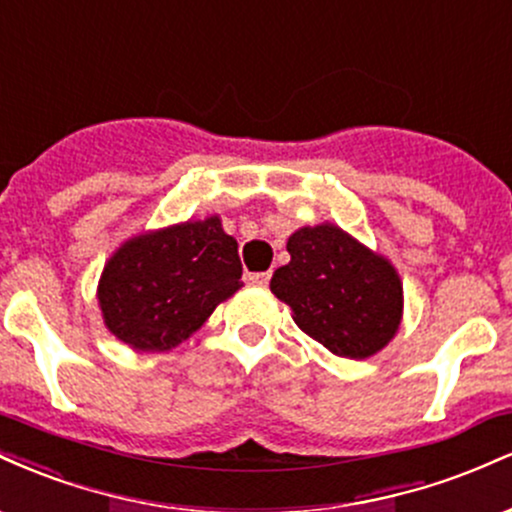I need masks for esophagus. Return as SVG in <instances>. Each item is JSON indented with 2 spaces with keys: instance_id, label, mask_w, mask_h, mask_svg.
<instances>
[{
  "instance_id": "esophagus-1",
  "label": "esophagus",
  "mask_w": 512,
  "mask_h": 512,
  "mask_svg": "<svg viewBox=\"0 0 512 512\" xmlns=\"http://www.w3.org/2000/svg\"><path fill=\"white\" fill-rule=\"evenodd\" d=\"M269 279H272V272H252L245 276V281H248V284H260V286L269 284Z\"/></svg>"
}]
</instances>
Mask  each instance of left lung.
Wrapping results in <instances>:
<instances>
[{
  "label": "left lung",
  "mask_w": 512,
  "mask_h": 512,
  "mask_svg": "<svg viewBox=\"0 0 512 512\" xmlns=\"http://www.w3.org/2000/svg\"><path fill=\"white\" fill-rule=\"evenodd\" d=\"M286 250L291 262L276 269L269 289L308 337L344 358L373 356L395 337L402 284L385 257L332 223L301 228Z\"/></svg>",
  "instance_id": "8db88e82"
}]
</instances>
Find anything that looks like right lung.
I'll list each match as a JSON object with an SVG mask.
<instances>
[{
  "instance_id": "right-lung-1",
  "label": "right lung",
  "mask_w": 512,
  "mask_h": 512,
  "mask_svg": "<svg viewBox=\"0 0 512 512\" xmlns=\"http://www.w3.org/2000/svg\"><path fill=\"white\" fill-rule=\"evenodd\" d=\"M238 243L219 216L132 238L105 264L98 303L117 339L168 351L190 337L243 281Z\"/></svg>"
}]
</instances>
